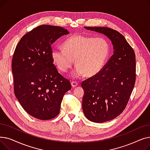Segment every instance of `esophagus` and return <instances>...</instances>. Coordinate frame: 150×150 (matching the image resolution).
<instances>
[{"label":"esophagus","instance_id":"obj_1","mask_svg":"<svg viewBox=\"0 0 150 150\" xmlns=\"http://www.w3.org/2000/svg\"><path fill=\"white\" fill-rule=\"evenodd\" d=\"M71 85H72V88H75L78 85V83L76 81H72L71 82Z\"/></svg>","mask_w":150,"mask_h":150}]
</instances>
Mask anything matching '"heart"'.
I'll return each instance as SVG.
<instances>
[{
  "label": "heart",
  "instance_id": "obj_1",
  "mask_svg": "<svg viewBox=\"0 0 150 150\" xmlns=\"http://www.w3.org/2000/svg\"><path fill=\"white\" fill-rule=\"evenodd\" d=\"M62 48L53 49L52 59L62 72H67L75 59V76L97 75L105 67L110 52V46L104 38L94 39L77 34L68 38L63 42Z\"/></svg>",
  "mask_w": 150,
  "mask_h": 150
}]
</instances>
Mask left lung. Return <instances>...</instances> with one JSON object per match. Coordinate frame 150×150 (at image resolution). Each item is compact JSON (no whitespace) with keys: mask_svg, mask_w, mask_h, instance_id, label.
Segmentation results:
<instances>
[{"mask_svg":"<svg viewBox=\"0 0 150 150\" xmlns=\"http://www.w3.org/2000/svg\"><path fill=\"white\" fill-rule=\"evenodd\" d=\"M106 36L114 53L101 72L82 82V108L91 122L103 123L119 115L125 109L136 81V55L119 31L107 27H85Z\"/></svg>","mask_w":150,"mask_h":150,"instance_id":"8db88e82","label":"left lung"}]
</instances>
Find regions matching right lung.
<instances>
[{
    "mask_svg": "<svg viewBox=\"0 0 150 150\" xmlns=\"http://www.w3.org/2000/svg\"><path fill=\"white\" fill-rule=\"evenodd\" d=\"M69 33L58 26L42 25L23 35L14 50L12 72L15 96L23 109L39 120L59 113L70 81L58 72L52 59V44Z\"/></svg>",
    "mask_w": 150,
    "mask_h": 150,
    "instance_id": "1",
    "label": "right lung"
}]
</instances>
